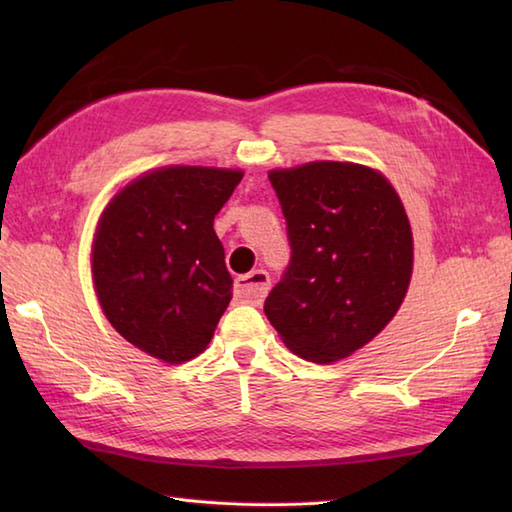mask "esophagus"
Listing matches in <instances>:
<instances>
[{"instance_id": "34e87169", "label": "esophagus", "mask_w": 512, "mask_h": 512, "mask_svg": "<svg viewBox=\"0 0 512 512\" xmlns=\"http://www.w3.org/2000/svg\"><path fill=\"white\" fill-rule=\"evenodd\" d=\"M268 288H270V277L266 270H253V273L235 279V295L248 303L262 301L266 297Z\"/></svg>"}]
</instances>
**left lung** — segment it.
<instances>
[{"label": "left lung", "instance_id": "left-lung-1", "mask_svg": "<svg viewBox=\"0 0 512 512\" xmlns=\"http://www.w3.org/2000/svg\"><path fill=\"white\" fill-rule=\"evenodd\" d=\"M286 217L290 262L264 312L292 352L332 363L369 343L407 295L413 239L378 171L310 162L268 173Z\"/></svg>", "mask_w": 512, "mask_h": 512}]
</instances>
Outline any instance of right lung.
Instances as JSON below:
<instances>
[{
    "instance_id": "1",
    "label": "right lung",
    "mask_w": 512,
    "mask_h": 512,
    "mask_svg": "<svg viewBox=\"0 0 512 512\" xmlns=\"http://www.w3.org/2000/svg\"><path fill=\"white\" fill-rule=\"evenodd\" d=\"M242 171L167 167L116 195L96 231L92 275L116 332L165 363L204 352L233 299L213 220Z\"/></svg>"
}]
</instances>
